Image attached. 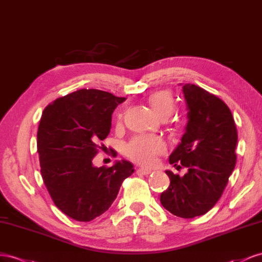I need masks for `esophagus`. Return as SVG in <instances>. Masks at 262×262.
<instances>
[{
	"label": "esophagus",
	"mask_w": 262,
	"mask_h": 262,
	"mask_svg": "<svg viewBox=\"0 0 262 262\" xmlns=\"http://www.w3.org/2000/svg\"><path fill=\"white\" fill-rule=\"evenodd\" d=\"M137 173H138V174H143V176H148V174L151 173V170L141 168V169H138V170H137Z\"/></svg>",
	"instance_id": "esophagus-1"
}]
</instances>
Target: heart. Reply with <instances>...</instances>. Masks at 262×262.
I'll list each match as a JSON object with an SVG mask.
<instances>
[{"label": "heart", "mask_w": 262, "mask_h": 262, "mask_svg": "<svg viewBox=\"0 0 262 262\" xmlns=\"http://www.w3.org/2000/svg\"><path fill=\"white\" fill-rule=\"evenodd\" d=\"M149 103L155 113L160 118H168L174 112L176 103L169 92L161 91L152 94ZM166 150L163 140L156 135L139 134L134 136L125 146L127 157L143 166H151L155 163L157 156Z\"/></svg>", "instance_id": "obj_1"}]
</instances>
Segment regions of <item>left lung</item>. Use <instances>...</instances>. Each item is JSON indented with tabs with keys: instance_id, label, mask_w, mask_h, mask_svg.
<instances>
[{
	"instance_id": "obj_1",
	"label": "left lung",
	"mask_w": 262,
	"mask_h": 262,
	"mask_svg": "<svg viewBox=\"0 0 262 262\" xmlns=\"http://www.w3.org/2000/svg\"><path fill=\"white\" fill-rule=\"evenodd\" d=\"M180 85L188 123L169 162H181L188 172L180 177L166 171L170 185L160 202L171 214L193 219L207 213L222 196L236 164L238 136L231 112L221 99L195 84Z\"/></svg>"
}]
</instances>
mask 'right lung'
Returning <instances> with one entry per match:
<instances>
[{
	"label": "right lung",
	"mask_w": 262,
	"mask_h": 262,
	"mask_svg": "<svg viewBox=\"0 0 262 262\" xmlns=\"http://www.w3.org/2000/svg\"><path fill=\"white\" fill-rule=\"evenodd\" d=\"M125 98L95 89L70 93L43 110L37 151L45 185L56 206L69 217L90 222L106 212L122 182L134 173L126 160L95 167L99 141L112 127V114Z\"/></svg>",
	"instance_id": "add662e5"
}]
</instances>
